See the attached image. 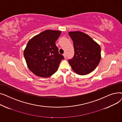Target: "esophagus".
<instances>
[{"label": "esophagus", "instance_id": "1", "mask_svg": "<svg viewBox=\"0 0 122 122\" xmlns=\"http://www.w3.org/2000/svg\"><path fill=\"white\" fill-rule=\"evenodd\" d=\"M63 56L64 57V58L66 59V53L64 54H63Z\"/></svg>", "mask_w": 122, "mask_h": 122}]
</instances>
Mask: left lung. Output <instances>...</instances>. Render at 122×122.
<instances>
[{"label":"left lung","instance_id":"8db88e82","mask_svg":"<svg viewBox=\"0 0 122 122\" xmlns=\"http://www.w3.org/2000/svg\"><path fill=\"white\" fill-rule=\"evenodd\" d=\"M73 41L75 54L69 60L72 70L78 75H86L92 72L101 59L99 45L87 34L81 31H69Z\"/></svg>","mask_w":122,"mask_h":122}]
</instances>
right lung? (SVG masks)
<instances>
[{
  "label": "right lung",
  "mask_w": 122,
  "mask_h": 122,
  "mask_svg": "<svg viewBox=\"0 0 122 122\" xmlns=\"http://www.w3.org/2000/svg\"><path fill=\"white\" fill-rule=\"evenodd\" d=\"M61 33V30H47L28 41L24 56L28 68L36 76L48 78L57 71L64 59L55 45Z\"/></svg>",
  "instance_id": "right-lung-1"
}]
</instances>
